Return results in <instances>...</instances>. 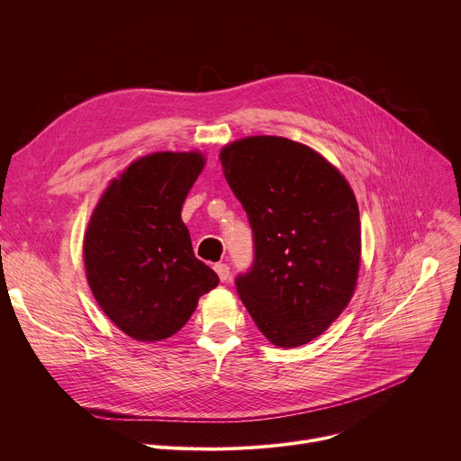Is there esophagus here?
I'll return each mask as SVG.
<instances>
[{
	"mask_svg": "<svg viewBox=\"0 0 461 461\" xmlns=\"http://www.w3.org/2000/svg\"><path fill=\"white\" fill-rule=\"evenodd\" d=\"M215 272H217V276L222 283H226L230 279V267L224 265V262H219V265H215Z\"/></svg>",
	"mask_w": 461,
	"mask_h": 461,
	"instance_id": "esophagus-1",
	"label": "esophagus"
}]
</instances>
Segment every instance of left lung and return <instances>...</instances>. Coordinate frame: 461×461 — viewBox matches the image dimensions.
Returning a JSON list of instances; mask_svg holds the SVG:
<instances>
[{"instance_id": "8db88e82", "label": "left lung", "mask_w": 461, "mask_h": 461, "mask_svg": "<svg viewBox=\"0 0 461 461\" xmlns=\"http://www.w3.org/2000/svg\"><path fill=\"white\" fill-rule=\"evenodd\" d=\"M221 162L253 231V260L237 276V292L274 345H306L354 294L361 253L356 196L332 164L283 137L233 142Z\"/></svg>"}]
</instances>
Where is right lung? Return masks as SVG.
Wrapping results in <instances>:
<instances>
[{"mask_svg": "<svg viewBox=\"0 0 461 461\" xmlns=\"http://www.w3.org/2000/svg\"><path fill=\"white\" fill-rule=\"evenodd\" d=\"M204 167L201 153H153L114 178L91 217L84 258L105 315L139 341L187 322L219 276L193 253L182 204Z\"/></svg>", "mask_w": 461, "mask_h": 461, "instance_id": "add662e5", "label": "right lung"}]
</instances>
